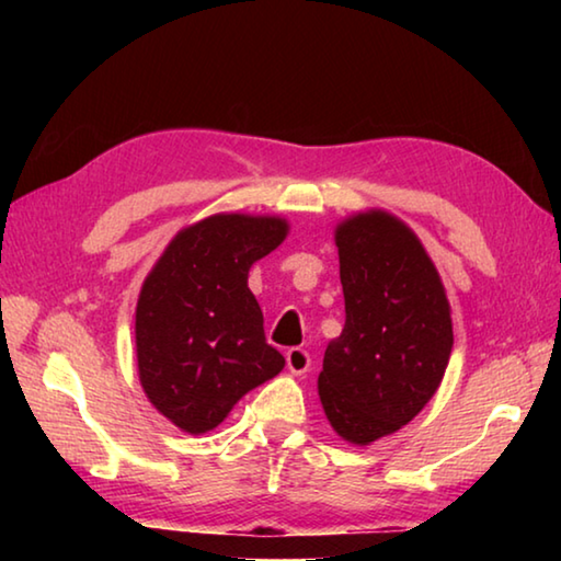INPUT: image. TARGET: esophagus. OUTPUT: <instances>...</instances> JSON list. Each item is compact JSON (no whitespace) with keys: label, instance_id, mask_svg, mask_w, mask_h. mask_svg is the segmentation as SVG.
<instances>
[{"label":"esophagus","instance_id":"obj_1","mask_svg":"<svg viewBox=\"0 0 561 561\" xmlns=\"http://www.w3.org/2000/svg\"><path fill=\"white\" fill-rule=\"evenodd\" d=\"M309 366H311V356H309L307 348L294 346V348L287 351V368H289V371H291L294 376L307 374Z\"/></svg>","mask_w":561,"mask_h":561}]
</instances>
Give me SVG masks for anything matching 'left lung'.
<instances>
[{
  "label": "left lung",
  "instance_id": "1",
  "mask_svg": "<svg viewBox=\"0 0 561 561\" xmlns=\"http://www.w3.org/2000/svg\"><path fill=\"white\" fill-rule=\"evenodd\" d=\"M346 324L329 341L319 398L331 428L368 445L411 423L438 391L453 351L450 304L415 232L368 210L336 225Z\"/></svg>",
  "mask_w": 561,
  "mask_h": 561
}]
</instances>
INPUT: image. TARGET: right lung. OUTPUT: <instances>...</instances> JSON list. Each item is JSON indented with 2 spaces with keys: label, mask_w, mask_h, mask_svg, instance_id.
I'll return each mask as SVG.
<instances>
[{
  "label": "right lung",
  "mask_w": 561,
  "mask_h": 561,
  "mask_svg": "<svg viewBox=\"0 0 561 561\" xmlns=\"http://www.w3.org/2000/svg\"><path fill=\"white\" fill-rule=\"evenodd\" d=\"M287 232L284 217L210 215L180 230L146 277L136 307L138 376L180 431L217 428L247 391L284 368L247 277Z\"/></svg>",
  "instance_id": "obj_1"
}]
</instances>
